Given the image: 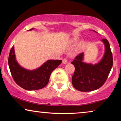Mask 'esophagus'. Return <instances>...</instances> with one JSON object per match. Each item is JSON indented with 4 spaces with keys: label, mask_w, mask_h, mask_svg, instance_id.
Here are the masks:
<instances>
[{
    "label": "esophagus",
    "mask_w": 121,
    "mask_h": 121,
    "mask_svg": "<svg viewBox=\"0 0 121 121\" xmlns=\"http://www.w3.org/2000/svg\"><path fill=\"white\" fill-rule=\"evenodd\" d=\"M62 63H63V64H67V63H68V60H67V59H65V58L63 59V62H62Z\"/></svg>",
    "instance_id": "1"
}]
</instances>
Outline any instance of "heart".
<instances>
[{
  "label": "heart",
  "mask_w": 121,
  "mask_h": 121,
  "mask_svg": "<svg viewBox=\"0 0 121 121\" xmlns=\"http://www.w3.org/2000/svg\"><path fill=\"white\" fill-rule=\"evenodd\" d=\"M79 41V38L78 37H74L72 38V39L69 41V43L70 44H75L76 43L78 42Z\"/></svg>",
  "instance_id": "heart-1"
}]
</instances>
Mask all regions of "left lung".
Masks as SVG:
<instances>
[{
	"label": "left lung",
	"instance_id": "left-lung-1",
	"mask_svg": "<svg viewBox=\"0 0 121 121\" xmlns=\"http://www.w3.org/2000/svg\"><path fill=\"white\" fill-rule=\"evenodd\" d=\"M101 41L105 46V53L102 59L97 63L92 64L84 62L83 52L77 56L72 62L75 67L72 85L78 90L87 92L99 89L105 83L110 74L113 65L110 46L106 39H102Z\"/></svg>",
	"mask_w": 121,
	"mask_h": 121
}]
</instances>
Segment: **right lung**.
I'll return each instance as SVG.
<instances>
[{
  "label": "right lung",
  "instance_id": "right-lung-1",
  "mask_svg": "<svg viewBox=\"0 0 121 121\" xmlns=\"http://www.w3.org/2000/svg\"><path fill=\"white\" fill-rule=\"evenodd\" d=\"M62 62L58 59L48 60L38 68L28 70L21 67L16 60L14 46L11 48L8 59L10 70L15 82L22 88L31 91L45 87L48 83L51 73Z\"/></svg>",
  "mask_w": 121,
  "mask_h": 121
}]
</instances>
